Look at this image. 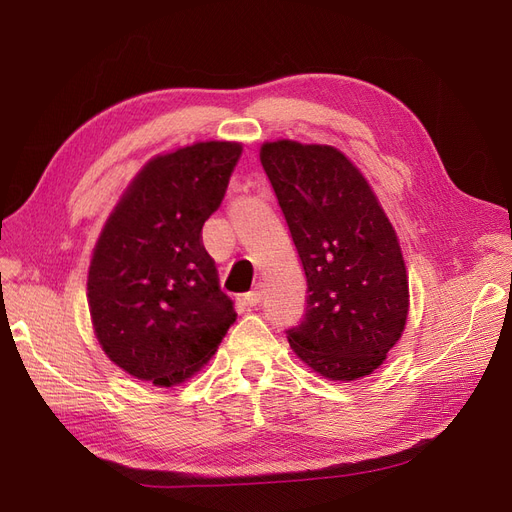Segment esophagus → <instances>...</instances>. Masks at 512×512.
Masks as SVG:
<instances>
[{
	"instance_id": "1",
	"label": "esophagus",
	"mask_w": 512,
	"mask_h": 512,
	"mask_svg": "<svg viewBox=\"0 0 512 512\" xmlns=\"http://www.w3.org/2000/svg\"><path fill=\"white\" fill-rule=\"evenodd\" d=\"M261 299H263V288L261 286H255L251 292H247L245 297H242V301H245V305H249V307L259 305Z\"/></svg>"
}]
</instances>
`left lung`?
I'll return each instance as SVG.
<instances>
[{
  "label": "left lung",
  "instance_id": "obj_1",
  "mask_svg": "<svg viewBox=\"0 0 512 512\" xmlns=\"http://www.w3.org/2000/svg\"><path fill=\"white\" fill-rule=\"evenodd\" d=\"M307 278V307L286 332L292 351L328 380L378 369L409 313V280L396 232L353 161L330 145L261 147Z\"/></svg>",
  "mask_w": 512,
  "mask_h": 512
}]
</instances>
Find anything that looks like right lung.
Instances as JSON below:
<instances>
[{
  "instance_id": "add662e5",
  "label": "right lung",
  "mask_w": 512,
  "mask_h": 512,
  "mask_svg": "<svg viewBox=\"0 0 512 512\" xmlns=\"http://www.w3.org/2000/svg\"><path fill=\"white\" fill-rule=\"evenodd\" d=\"M240 153V143L205 141L153 157L101 230L89 311L103 353L132 378L182 384L236 321L201 230L222 205Z\"/></svg>"
}]
</instances>
